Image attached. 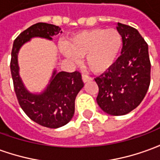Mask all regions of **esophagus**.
Returning a JSON list of instances; mask_svg holds the SVG:
<instances>
[{"mask_svg":"<svg viewBox=\"0 0 160 160\" xmlns=\"http://www.w3.org/2000/svg\"><path fill=\"white\" fill-rule=\"evenodd\" d=\"M92 80V79L91 77L88 76V75H87V74H82V80H83L84 83H86L87 81H90V80Z\"/></svg>","mask_w":160,"mask_h":160,"instance_id":"1","label":"esophagus"}]
</instances>
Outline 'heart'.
<instances>
[{
    "instance_id": "1",
    "label": "heart",
    "mask_w": 160,
    "mask_h": 160,
    "mask_svg": "<svg viewBox=\"0 0 160 160\" xmlns=\"http://www.w3.org/2000/svg\"><path fill=\"white\" fill-rule=\"evenodd\" d=\"M122 42L118 30L96 28L74 35L68 46L62 45L60 50L73 62H78L79 57L85 56L86 64L92 73H103L115 64Z\"/></svg>"
}]
</instances>
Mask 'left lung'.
Returning a JSON list of instances; mask_svg holds the SVG:
<instances>
[{
  "instance_id": "8db88e82",
  "label": "left lung",
  "mask_w": 160,
  "mask_h": 160,
  "mask_svg": "<svg viewBox=\"0 0 160 160\" xmlns=\"http://www.w3.org/2000/svg\"><path fill=\"white\" fill-rule=\"evenodd\" d=\"M122 39L121 56L111 68L95 79L97 103L107 114L122 116L141 104L150 85L148 45L137 30L118 23Z\"/></svg>"
}]
</instances>
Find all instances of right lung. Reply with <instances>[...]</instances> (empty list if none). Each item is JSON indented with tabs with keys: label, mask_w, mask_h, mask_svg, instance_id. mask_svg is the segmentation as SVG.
<instances>
[{
	"label": "right lung",
	"mask_w": 160,
	"mask_h": 160,
	"mask_svg": "<svg viewBox=\"0 0 160 160\" xmlns=\"http://www.w3.org/2000/svg\"><path fill=\"white\" fill-rule=\"evenodd\" d=\"M61 28L51 24L37 23L25 30L13 42L11 54V74L20 107L32 121L43 127L57 128L66 125L74 114V101L84 83L80 72L54 70L43 92L32 93L26 89L19 75L18 54L20 48L33 38L52 40Z\"/></svg>",
	"instance_id": "1"
}]
</instances>
